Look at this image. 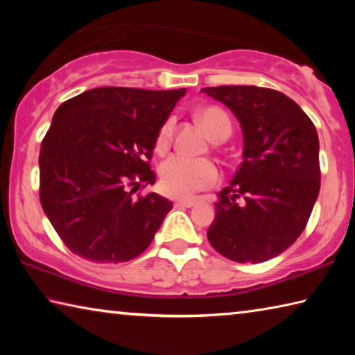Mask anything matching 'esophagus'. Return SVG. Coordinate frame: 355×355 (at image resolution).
I'll use <instances>...</instances> for the list:
<instances>
[{
	"label": "esophagus",
	"instance_id": "esophagus-1",
	"mask_svg": "<svg viewBox=\"0 0 355 355\" xmlns=\"http://www.w3.org/2000/svg\"><path fill=\"white\" fill-rule=\"evenodd\" d=\"M196 205V200L194 199H180L175 202V207L177 208H191Z\"/></svg>",
	"mask_w": 355,
	"mask_h": 355
}]
</instances>
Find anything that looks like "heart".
Instances as JSON below:
<instances>
[{"label": "heart", "mask_w": 355, "mask_h": 355, "mask_svg": "<svg viewBox=\"0 0 355 355\" xmlns=\"http://www.w3.org/2000/svg\"><path fill=\"white\" fill-rule=\"evenodd\" d=\"M199 120L211 139L218 137L225 127L230 128V120L227 114L219 107H203L199 111ZM173 133V119H167L161 125L155 137V150L158 153H164L171 147ZM161 188L167 196L191 197L202 189L211 188L219 182V171L211 161L207 159H186L183 156H171L159 167Z\"/></svg>", "instance_id": "heart-1"}]
</instances>
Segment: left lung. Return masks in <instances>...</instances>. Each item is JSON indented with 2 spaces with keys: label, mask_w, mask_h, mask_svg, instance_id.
Returning <instances> with one entry per match:
<instances>
[{
  "label": "left lung",
  "mask_w": 355,
  "mask_h": 355,
  "mask_svg": "<svg viewBox=\"0 0 355 355\" xmlns=\"http://www.w3.org/2000/svg\"><path fill=\"white\" fill-rule=\"evenodd\" d=\"M243 128V163L219 192L208 241L228 260L261 263L296 241L320 194L313 122L285 94L257 86L203 87ZM243 197V204L236 200Z\"/></svg>",
  "instance_id": "left-lung-1"
}]
</instances>
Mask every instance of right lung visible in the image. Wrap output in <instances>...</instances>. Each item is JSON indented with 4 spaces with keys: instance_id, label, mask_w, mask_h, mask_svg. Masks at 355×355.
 <instances>
[{
    "instance_id": "obj_1",
    "label": "right lung",
    "mask_w": 355,
    "mask_h": 355,
    "mask_svg": "<svg viewBox=\"0 0 355 355\" xmlns=\"http://www.w3.org/2000/svg\"><path fill=\"white\" fill-rule=\"evenodd\" d=\"M186 89L97 87L58 107L39 155L42 208L75 255L122 263L146 250L172 209L150 192L155 137Z\"/></svg>"
}]
</instances>
